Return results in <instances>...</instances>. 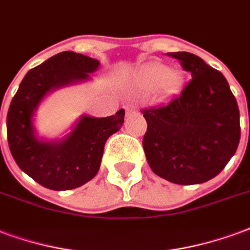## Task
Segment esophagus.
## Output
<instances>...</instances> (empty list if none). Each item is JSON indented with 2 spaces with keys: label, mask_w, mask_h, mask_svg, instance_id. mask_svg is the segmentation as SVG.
Returning a JSON list of instances; mask_svg holds the SVG:
<instances>
[{
  "label": "esophagus",
  "mask_w": 250,
  "mask_h": 250,
  "mask_svg": "<svg viewBox=\"0 0 250 250\" xmlns=\"http://www.w3.org/2000/svg\"><path fill=\"white\" fill-rule=\"evenodd\" d=\"M125 110H126V114H130V113L134 112V106L133 105H126Z\"/></svg>",
  "instance_id": "obj_1"
}]
</instances>
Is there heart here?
Masks as SVG:
<instances>
[{"instance_id":"1","label":"heart","mask_w":250,"mask_h":250,"mask_svg":"<svg viewBox=\"0 0 250 250\" xmlns=\"http://www.w3.org/2000/svg\"><path fill=\"white\" fill-rule=\"evenodd\" d=\"M172 77V72L170 69L164 65H153V66L146 67L143 73H141V80L143 83L152 87H160L164 86L165 83L170 80Z\"/></svg>"}]
</instances>
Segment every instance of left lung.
<instances>
[{
    "instance_id": "left-lung-1",
    "label": "left lung",
    "mask_w": 250,
    "mask_h": 250,
    "mask_svg": "<svg viewBox=\"0 0 250 250\" xmlns=\"http://www.w3.org/2000/svg\"><path fill=\"white\" fill-rule=\"evenodd\" d=\"M192 74L181 93L145 109L147 164L169 183H207L225 167L240 143V110L227 78L188 52L167 53Z\"/></svg>"
}]
</instances>
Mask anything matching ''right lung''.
Returning <instances> with one entry per match:
<instances>
[{
	"instance_id": "right-lung-1",
	"label": "right lung",
	"mask_w": 250,
	"mask_h": 250,
	"mask_svg": "<svg viewBox=\"0 0 250 250\" xmlns=\"http://www.w3.org/2000/svg\"><path fill=\"white\" fill-rule=\"evenodd\" d=\"M100 61L74 52H61L26 73L6 117L10 152L20 169L52 190H70L97 174L104 146L124 124L125 110L109 117L83 114L60 140L40 138L34 114L49 93L90 80Z\"/></svg>"
}]
</instances>
